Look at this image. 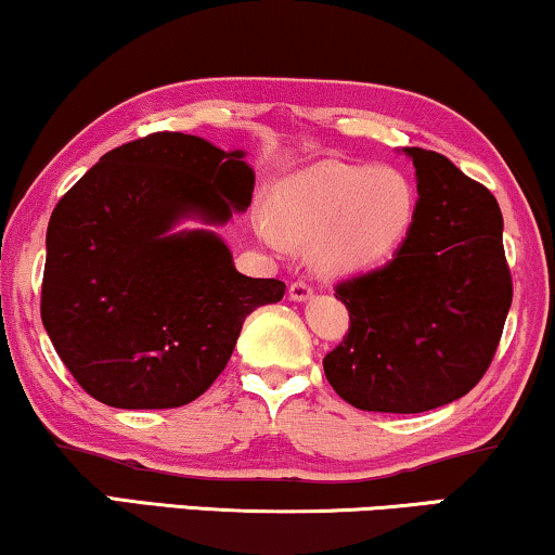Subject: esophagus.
Returning <instances> with one entry per match:
<instances>
[{
	"instance_id": "obj_1",
	"label": "esophagus",
	"mask_w": 555,
	"mask_h": 555,
	"mask_svg": "<svg viewBox=\"0 0 555 555\" xmlns=\"http://www.w3.org/2000/svg\"><path fill=\"white\" fill-rule=\"evenodd\" d=\"M287 293H291L293 300H308L311 298L313 287L306 283V280H295V283H291V287H287Z\"/></svg>"
}]
</instances>
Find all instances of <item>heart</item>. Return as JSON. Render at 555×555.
Masks as SVG:
<instances>
[{
	"label": "heart",
	"mask_w": 555,
	"mask_h": 555,
	"mask_svg": "<svg viewBox=\"0 0 555 555\" xmlns=\"http://www.w3.org/2000/svg\"><path fill=\"white\" fill-rule=\"evenodd\" d=\"M272 221L264 242L313 244L315 262L328 275L383 262L413 224L415 191L400 170L321 160L287 176L270 198Z\"/></svg>",
	"instance_id": "obj_1"
}]
</instances>
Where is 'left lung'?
Here are the masks:
<instances>
[{
  "mask_svg": "<svg viewBox=\"0 0 555 555\" xmlns=\"http://www.w3.org/2000/svg\"><path fill=\"white\" fill-rule=\"evenodd\" d=\"M418 204L392 260L336 283L349 331L323 357L336 395L374 413H423L485 377L513 304L502 211L449 157L405 147Z\"/></svg>",
  "mask_w": 555,
  "mask_h": 555,
  "instance_id": "8db88e82",
  "label": "left lung"
}]
</instances>
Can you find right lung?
<instances>
[{
    "instance_id": "obj_1",
    "label": "right lung",
    "mask_w": 555,
    "mask_h": 555,
    "mask_svg": "<svg viewBox=\"0 0 555 555\" xmlns=\"http://www.w3.org/2000/svg\"><path fill=\"white\" fill-rule=\"evenodd\" d=\"M255 172L181 132L106 153L57 201L46 236L40 315L91 398L112 408H181L224 372L242 323L285 283L236 272L214 232L170 234L185 216L227 224Z\"/></svg>"
}]
</instances>
